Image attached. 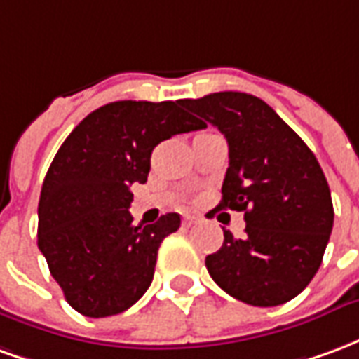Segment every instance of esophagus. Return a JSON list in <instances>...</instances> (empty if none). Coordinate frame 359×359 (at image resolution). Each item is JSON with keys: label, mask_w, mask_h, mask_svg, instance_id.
<instances>
[{"label": "esophagus", "mask_w": 359, "mask_h": 359, "mask_svg": "<svg viewBox=\"0 0 359 359\" xmlns=\"http://www.w3.org/2000/svg\"><path fill=\"white\" fill-rule=\"evenodd\" d=\"M198 221H200V219L194 217V215H187V217L182 219V223H184V226H192V225H196V223H198Z\"/></svg>", "instance_id": "obj_1"}]
</instances>
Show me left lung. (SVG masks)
Listing matches in <instances>:
<instances>
[{
  "mask_svg": "<svg viewBox=\"0 0 359 359\" xmlns=\"http://www.w3.org/2000/svg\"><path fill=\"white\" fill-rule=\"evenodd\" d=\"M182 107L225 134L229 169L217 210L244 211V236L225 233L205 257L236 300L271 308L292 300L321 265L332 231L331 190L313 151L256 95L217 92Z\"/></svg>",
  "mask_w": 359,
  "mask_h": 359,
  "instance_id": "obj_1",
  "label": "left lung"
}]
</instances>
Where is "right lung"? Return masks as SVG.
I'll use <instances>...</instances> for the list:
<instances>
[{"mask_svg": "<svg viewBox=\"0 0 359 359\" xmlns=\"http://www.w3.org/2000/svg\"><path fill=\"white\" fill-rule=\"evenodd\" d=\"M179 102H113L90 113L53 157L38 203V248L67 302L86 317L117 316L154 278L179 213L133 225L130 187L148 180L159 142L200 130Z\"/></svg>", "mask_w": 359, "mask_h": 359, "instance_id": "right-lung-1", "label": "right lung"}]
</instances>
